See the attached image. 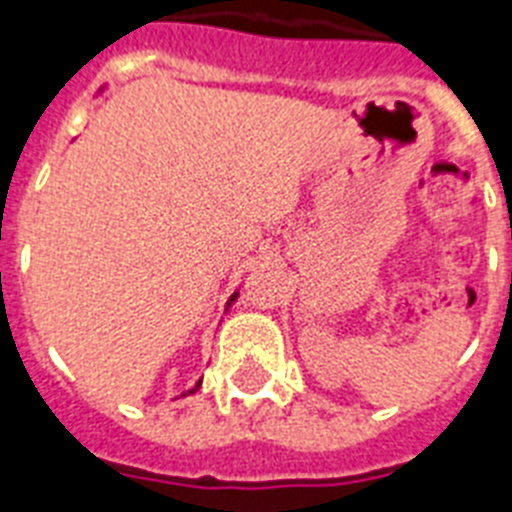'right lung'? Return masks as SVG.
<instances>
[{
  "label": "right lung",
  "instance_id": "obj_1",
  "mask_svg": "<svg viewBox=\"0 0 512 512\" xmlns=\"http://www.w3.org/2000/svg\"><path fill=\"white\" fill-rule=\"evenodd\" d=\"M236 297H239V294H231V299H228V305H231V302H234V299ZM199 386H202V381H197V386H191V389H189V392H186V394H194V392H197V389H199ZM186 394H184V397H186Z\"/></svg>",
  "mask_w": 512,
  "mask_h": 512
}]
</instances>
